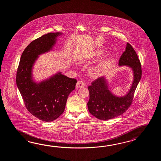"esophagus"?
<instances>
[{"mask_svg":"<svg viewBox=\"0 0 161 161\" xmlns=\"http://www.w3.org/2000/svg\"><path fill=\"white\" fill-rule=\"evenodd\" d=\"M84 86H85V84H84L83 82L80 81V80H79V81H78L77 83H76V87L77 89H78V88H80V87H83Z\"/></svg>","mask_w":161,"mask_h":161,"instance_id":"esophagus-1","label":"esophagus"}]
</instances>
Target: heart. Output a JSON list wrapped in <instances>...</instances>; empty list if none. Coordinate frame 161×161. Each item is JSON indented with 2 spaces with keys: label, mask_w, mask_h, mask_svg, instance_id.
Listing matches in <instances>:
<instances>
[{
  "label": "heart",
  "mask_w": 161,
  "mask_h": 161,
  "mask_svg": "<svg viewBox=\"0 0 161 161\" xmlns=\"http://www.w3.org/2000/svg\"><path fill=\"white\" fill-rule=\"evenodd\" d=\"M99 72V69H98L97 67H94L93 69H91V70H90V74L92 76L98 75Z\"/></svg>",
  "instance_id": "heart-1"
}]
</instances>
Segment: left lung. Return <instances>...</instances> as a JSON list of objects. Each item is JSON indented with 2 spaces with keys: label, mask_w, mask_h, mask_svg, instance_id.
<instances>
[{
  "label": "left lung",
  "mask_w": 161,
  "mask_h": 161,
  "mask_svg": "<svg viewBox=\"0 0 161 161\" xmlns=\"http://www.w3.org/2000/svg\"><path fill=\"white\" fill-rule=\"evenodd\" d=\"M119 65L130 67L134 74V80L125 96L119 97L113 94L108 87L105 76L98 78L88 87L90 95L88 109L99 120H109L125 112L132 103L134 92L141 79L142 71L140 60L129 43H127L125 51L120 57Z\"/></svg>",
  "instance_id": "8db88e82"
}]
</instances>
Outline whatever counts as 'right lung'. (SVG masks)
Instances as JSON below:
<instances>
[{"instance_id":"obj_1","label":"right lung","mask_w":161,"mask_h":161,"mask_svg":"<svg viewBox=\"0 0 161 161\" xmlns=\"http://www.w3.org/2000/svg\"><path fill=\"white\" fill-rule=\"evenodd\" d=\"M62 33H49L34 40L21 55L16 83L27 110L38 119L49 122L64 112L67 99L77 80L58 72L39 83L33 79L32 69L39 55L52 49Z\"/></svg>"}]
</instances>
